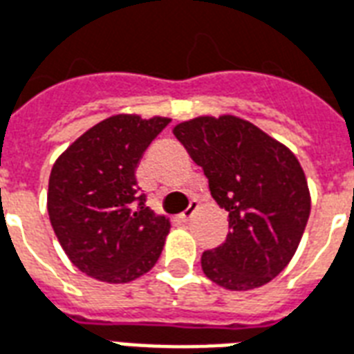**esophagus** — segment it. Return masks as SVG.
<instances>
[{
	"label": "esophagus",
	"instance_id": "esophagus-1",
	"mask_svg": "<svg viewBox=\"0 0 354 354\" xmlns=\"http://www.w3.org/2000/svg\"><path fill=\"white\" fill-rule=\"evenodd\" d=\"M197 208H198L197 201H191L189 206H187V210L180 214V219H182V221H189L191 217L195 216V212H197Z\"/></svg>",
	"mask_w": 354,
	"mask_h": 354
}]
</instances>
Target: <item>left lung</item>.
Returning a JSON list of instances; mask_svg holds the SVG:
<instances>
[{
    "label": "left lung",
    "mask_w": 354,
    "mask_h": 354,
    "mask_svg": "<svg viewBox=\"0 0 354 354\" xmlns=\"http://www.w3.org/2000/svg\"><path fill=\"white\" fill-rule=\"evenodd\" d=\"M174 135L229 212L227 240L201 257L206 277L230 290L268 283L289 264L310 217L308 182L295 153L236 116L195 118L178 124Z\"/></svg>",
    "instance_id": "8db88e82"
}]
</instances>
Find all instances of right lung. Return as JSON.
Instances as JSON below:
<instances>
[{"label": "right lung", "instance_id": "add662e5", "mask_svg": "<svg viewBox=\"0 0 354 354\" xmlns=\"http://www.w3.org/2000/svg\"><path fill=\"white\" fill-rule=\"evenodd\" d=\"M169 118L118 114L78 137L48 180V216L71 263L106 283H127L153 268L170 223L146 206L137 167Z\"/></svg>", "mask_w": 354, "mask_h": 354}]
</instances>
